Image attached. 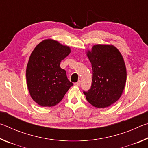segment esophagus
I'll list each match as a JSON object with an SVG mask.
<instances>
[{"label":"esophagus","instance_id":"obj_1","mask_svg":"<svg viewBox=\"0 0 148 148\" xmlns=\"http://www.w3.org/2000/svg\"><path fill=\"white\" fill-rule=\"evenodd\" d=\"M74 85H75V86H79L80 85H81V81H80V80H78V81H77L76 83L74 84Z\"/></svg>","mask_w":148,"mask_h":148}]
</instances>
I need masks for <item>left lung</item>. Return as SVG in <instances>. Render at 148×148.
I'll return each mask as SVG.
<instances>
[{
  "label": "left lung",
  "instance_id": "8db88e82",
  "mask_svg": "<svg viewBox=\"0 0 148 148\" xmlns=\"http://www.w3.org/2000/svg\"><path fill=\"white\" fill-rule=\"evenodd\" d=\"M91 63L92 79L91 89L84 91L92 106L104 108L118 101L127 79L123 57L113 45L96 44L87 52Z\"/></svg>",
  "mask_w": 148,
  "mask_h": 148
}]
</instances>
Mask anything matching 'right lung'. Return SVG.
Returning a JSON list of instances; mask_svg holds the SVG:
<instances>
[{"label": "right lung", "mask_w": 148, "mask_h": 148, "mask_svg": "<svg viewBox=\"0 0 148 148\" xmlns=\"http://www.w3.org/2000/svg\"><path fill=\"white\" fill-rule=\"evenodd\" d=\"M71 51L69 46L46 39L31 53L26 69L27 84L31 98L40 106H56L73 86L60 66Z\"/></svg>", "instance_id": "1"}]
</instances>
